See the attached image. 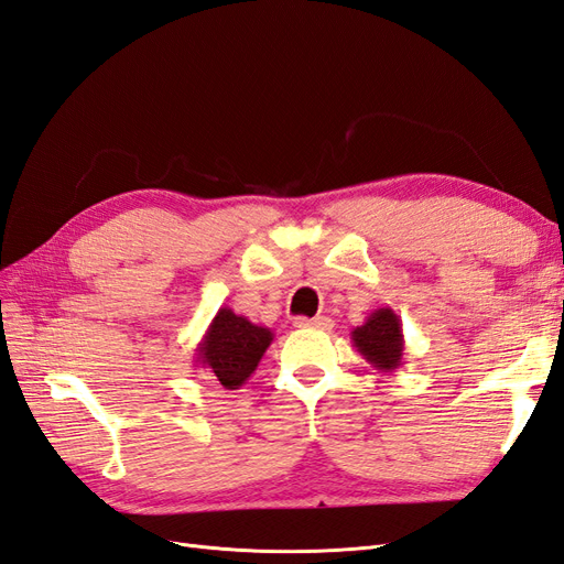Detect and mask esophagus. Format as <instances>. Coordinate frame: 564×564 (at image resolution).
<instances>
[{"label": "esophagus", "instance_id": "1", "mask_svg": "<svg viewBox=\"0 0 564 564\" xmlns=\"http://www.w3.org/2000/svg\"><path fill=\"white\" fill-rule=\"evenodd\" d=\"M294 324L299 329H322V332H329L334 327L332 317H324V315H319V317H296Z\"/></svg>", "mask_w": 564, "mask_h": 564}]
</instances>
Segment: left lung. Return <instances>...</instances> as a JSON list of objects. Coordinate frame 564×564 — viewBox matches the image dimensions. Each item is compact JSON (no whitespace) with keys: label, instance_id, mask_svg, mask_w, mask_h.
<instances>
[{"label":"left lung","instance_id":"obj_1","mask_svg":"<svg viewBox=\"0 0 564 564\" xmlns=\"http://www.w3.org/2000/svg\"><path fill=\"white\" fill-rule=\"evenodd\" d=\"M352 346L379 371H395L402 365L404 334L402 322L392 308L373 311L365 324L350 332Z\"/></svg>","mask_w":564,"mask_h":564}]
</instances>
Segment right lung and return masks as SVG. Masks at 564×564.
<instances>
[{
	"label": "right lung",
	"instance_id": "add662e5",
	"mask_svg": "<svg viewBox=\"0 0 564 564\" xmlns=\"http://www.w3.org/2000/svg\"><path fill=\"white\" fill-rule=\"evenodd\" d=\"M272 338L275 334L268 327H259L230 308H220L197 344V362L209 369L226 390H237L259 367Z\"/></svg>",
	"mask_w": 564,
	"mask_h": 564
}]
</instances>
